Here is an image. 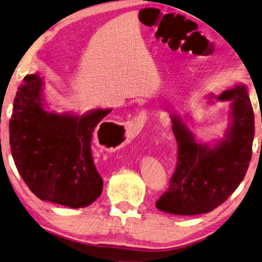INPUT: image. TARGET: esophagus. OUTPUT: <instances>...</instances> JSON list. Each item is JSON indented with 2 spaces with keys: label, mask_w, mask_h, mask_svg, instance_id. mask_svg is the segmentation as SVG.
I'll return each mask as SVG.
<instances>
[{
  "label": "esophagus",
  "mask_w": 262,
  "mask_h": 262,
  "mask_svg": "<svg viewBox=\"0 0 262 262\" xmlns=\"http://www.w3.org/2000/svg\"><path fill=\"white\" fill-rule=\"evenodd\" d=\"M144 120H146V115H144V114H140L139 118L135 119V121H134V122H135V126H136V124H138V123H143ZM141 127H142V126H141Z\"/></svg>",
  "instance_id": "1"
}]
</instances>
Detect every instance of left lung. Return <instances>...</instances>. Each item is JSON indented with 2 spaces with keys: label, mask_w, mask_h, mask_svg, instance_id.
<instances>
[{
  "label": "left lung",
  "mask_w": 262,
  "mask_h": 262,
  "mask_svg": "<svg viewBox=\"0 0 262 262\" xmlns=\"http://www.w3.org/2000/svg\"><path fill=\"white\" fill-rule=\"evenodd\" d=\"M231 101V123L225 139L214 146L199 143L177 115H171L178 146L177 165L170 186L156 203L163 212L193 215L222 205L242 183L250 165L254 138V113L243 84L209 101Z\"/></svg>",
  "instance_id": "left-lung-1"
}]
</instances>
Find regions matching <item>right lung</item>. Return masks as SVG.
<instances>
[{
  "label": "right lung",
  "mask_w": 262,
  "mask_h": 262,
  "mask_svg": "<svg viewBox=\"0 0 262 262\" xmlns=\"http://www.w3.org/2000/svg\"><path fill=\"white\" fill-rule=\"evenodd\" d=\"M43 90V79L29 74L16 93L9 122L15 165L41 201L72 209L89 206L103 185L91 142L95 127L112 110L97 108L81 116L49 112Z\"/></svg>",
  "instance_id": "1"
}]
</instances>
